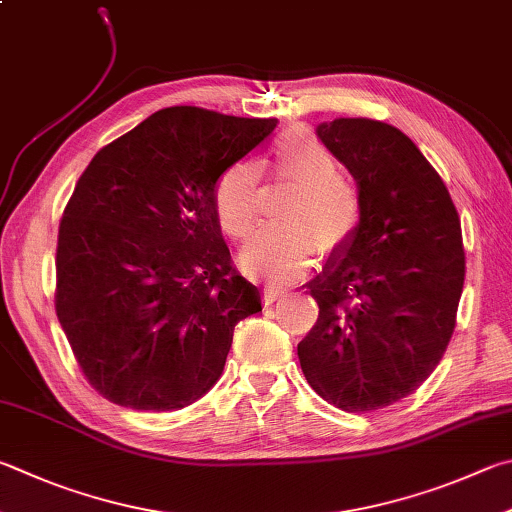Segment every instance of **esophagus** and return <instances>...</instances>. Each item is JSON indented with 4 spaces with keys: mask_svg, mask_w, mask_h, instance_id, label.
I'll return each mask as SVG.
<instances>
[{
    "mask_svg": "<svg viewBox=\"0 0 512 512\" xmlns=\"http://www.w3.org/2000/svg\"><path fill=\"white\" fill-rule=\"evenodd\" d=\"M288 295V288H280V286H266L264 288V302L266 304H273L277 297H284Z\"/></svg>",
    "mask_w": 512,
    "mask_h": 512,
    "instance_id": "obj_1",
    "label": "esophagus"
}]
</instances>
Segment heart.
Wrapping results in <instances>:
<instances>
[{
	"label": "heart",
	"mask_w": 512,
	"mask_h": 512,
	"mask_svg": "<svg viewBox=\"0 0 512 512\" xmlns=\"http://www.w3.org/2000/svg\"><path fill=\"white\" fill-rule=\"evenodd\" d=\"M262 172L273 181L295 183V192L282 212L286 224L257 228L241 248L239 264L248 273L286 280L313 262L318 246L338 248L358 228L356 188L338 174V161L318 138L293 127L275 138L262 163L237 161L221 172L212 206L226 235L244 237L253 228L262 203Z\"/></svg>",
	"instance_id": "heart-1"
}]
</instances>
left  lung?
Wrapping results in <instances>:
<instances>
[{
	"label": "left lung",
	"instance_id": "8db88e82",
	"mask_svg": "<svg viewBox=\"0 0 512 512\" xmlns=\"http://www.w3.org/2000/svg\"><path fill=\"white\" fill-rule=\"evenodd\" d=\"M318 136L358 183L360 221L306 284L320 313L297 356L324 401L371 412L416 392L448 349L466 277L461 221L401 129L336 118Z\"/></svg>",
	"mask_w": 512,
	"mask_h": 512
}]
</instances>
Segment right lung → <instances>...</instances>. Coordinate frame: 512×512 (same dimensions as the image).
<instances>
[{
	"mask_svg": "<svg viewBox=\"0 0 512 512\" xmlns=\"http://www.w3.org/2000/svg\"><path fill=\"white\" fill-rule=\"evenodd\" d=\"M273 129V118L167 107L82 172L60 221L55 313L107 401L141 412L199 401L235 324L262 311L230 264L212 190Z\"/></svg>",
	"mask_w": 512,
	"mask_h": 512,
	"instance_id": "1",
	"label": "right lung"
}]
</instances>
